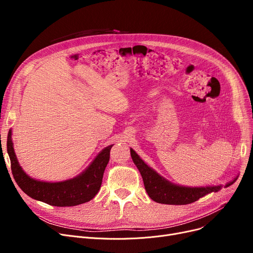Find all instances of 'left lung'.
Masks as SVG:
<instances>
[{
    "label": "left lung",
    "mask_w": 253,
    "mask_h": 253,
    "mask_svg": "<svg viewBox=\"0 0 253 253\" xmlns=\"http://www.w3.org/2000/svg\"><path fill=\"white\" fill-rule=\"evenodd\" d=\"M132 161L139 170L145 191L153 201L169 205H185L193 203L212 192H218L222 185H207V187H183L172 183L151 168L134 150L130 149ZM236 179L225 183L224 188L230 187Z\"/></svg>",
    "instance_id": "left-lung-1"
}]
</instances>
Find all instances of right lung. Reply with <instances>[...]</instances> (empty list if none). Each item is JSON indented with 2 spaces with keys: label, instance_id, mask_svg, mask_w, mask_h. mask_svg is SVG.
<instances>
[{
  "label": "right lung",
  "instance_id": "1",
  "mask_svg": "<svg viewBox=\"0 0 253 253\" xmlns=\"http://www.w3.org/2000/svg\"><path fill=\"white\" fill-rule=\"evenodd\" d=\"M113 145L104 148L82 173L76 177L50 182L35 179L25 173L14 152L11 129L7 138V152L11 161L12 174L19 188L35 200L59 207L83 204L95 197L100 189L105 167L110 161V152Z\"/></svg>",
  "mask_w": 253,
  "mask_h": 253
}]
</instances>
